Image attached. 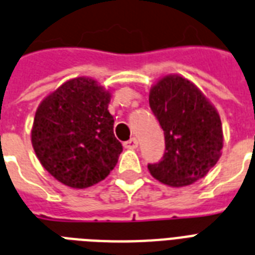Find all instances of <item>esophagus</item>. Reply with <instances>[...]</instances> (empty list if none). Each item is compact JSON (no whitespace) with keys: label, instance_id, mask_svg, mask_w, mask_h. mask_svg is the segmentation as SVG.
<instances>
[{"label":"esophagus","instance_id":"34e87169","mask_svg":"<svg viewBox=\"0 0 255 255\" xmlns=\"http://www.w3.org/2000/svg\"><path fill=\"white\" fill-rule=\"evenodd\" d=\"M123 145H124V148H127V149L137 148L138 141H137V140H136V138H134V137H132V138H129V140H128V141L124 142Z\"/></svg>","mask_w":255,"mask_h":255}]
</instances>
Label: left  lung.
I'll return each mask as SVG.
<instances>
[{
    "instance_id": "left-lung-1",
    "label": "left lung",
    "mask_w": 255,
    "mask_h": 255,
    "mask_svg": "<svg viewBox=\"0 0 255 255\" xmlns=\"http://www.w3.org/2000/svg\"><path fill=\"white\" fill-rule=\"evenodd\" d=\"M149 106L165 134V154L149 173L171 187L192 185L217 163L224 145L220 115L200 89L167 74L149 92Z\"/></svg>"
}]
</instances>
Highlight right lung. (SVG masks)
I'll return each instance as SVG.
<instances>
[{
    "label": "right lung",
    "instance_id": "1",
    "mask_svg": "<svg viewBox=\"0 0 255 255\" xmlns=\"http://www.w3.org/2000/svg\"><path fill=\"white\" fill-rule=\"evenodd\" d=\"M111 94L90 77L68 80L36 109L31 142L38 160L63 185L103 181L123 150L109 113Z\"/></svg>",
    "mask_w": 255,
    "mask_h": 255
}]
</instances>
